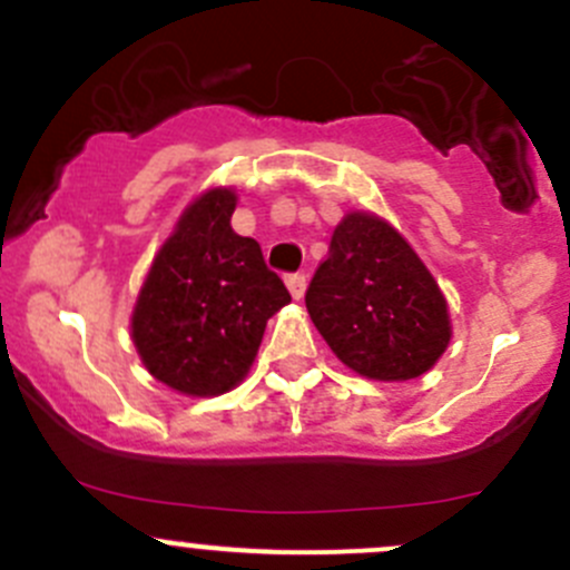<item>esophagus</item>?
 I'll list each match as a JSON object with an SVG mask.
<instances>
[{
    "instance_id": "esophagus-1",
    "label": "esophagus",
    "mask_w": 570,
    "mask_h": 570,
    "mask_svg": "<svg viewBox=\"0 0 570 570\" xmlns=\"http://www.w3.org/2000/svg\"><path fill=\"white\" fill-rule=\"evenodd\" d=\"M286 286H289L292 297H295V301H301V297L306 295V275H303V273L286 275Z\"/></svg>"
}]
</instances>
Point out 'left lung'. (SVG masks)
<instances>
[{
    "label": "left lung",
    "instance_id": "obj_1",
    "mask_svg": "<svg viewBox=\"0 0 570 570\" xmlns=\"http://www.w3.org/2000/svg\"><path fill=\"white\" fill-rule=\"evenodd\" d=\"M306 308L336 358L370 381H413L452 338L450 308L407 239L372 212L333 228Z\"/></svg>",
    "mask_w": 570,
    "mask_h": 570
}]
</instances>
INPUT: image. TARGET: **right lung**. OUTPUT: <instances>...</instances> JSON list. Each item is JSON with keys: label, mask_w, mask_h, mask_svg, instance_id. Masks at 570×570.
Listing matches in <instances>:
<instances>
[{"label": "right lung", "mask_w": 570, "mask_h": 570, "mask_svg": "<svg viewBox=\"0 0 570 570\" xmlns=\"http://www.w3.org/2000/svg\"><path fill=\"white\" fill-rule=\"evenodd\" d=\"M237 193L212 187L178 217L154 256L131 312L146 370L187 396H217L245 381L264 327L292 301L256 239L232 228Z\"/></svg>", "instance_id": "obj_1"}]
</instances>
